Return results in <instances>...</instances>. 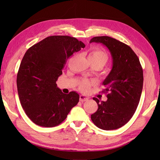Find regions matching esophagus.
I'll return each mask as SVG.
<instances>
[{"mask_svg":"<svg viewBox=\"0 0 160 160\" xmlns=\"http://www.w3.org/2000/svg\"><path fill=\"white\" fill-rule=\"evenodd\" d=\"M89 100V98L87 97L84 95H80V102H84V101H87Z\"/></svg>","mask_w":160,"mask_h":160,"instance_id":"34e87169","label":"esophagus"}]
</instances>
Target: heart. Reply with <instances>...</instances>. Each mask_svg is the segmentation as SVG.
<instances>
[{"instance_id":"heart-1","label":"heart","mask_w":160,"mask_h":160,"mask_svg":"<svg viewBox=\"0 0 160 160\" xmlns=\"http://www.w3.org/2000/svg\"><path fill=\"white\" fill-rule=\"evenodd\" d=\"M89 59L90 61H93V62H102L104 65V64L107 62L108 57L107 52H104V50L94 48L91 51L89 54ZM93 82H94L93 80L83 78V79L81 80L79 82L80 89L82 91H88L90 86L92 85Z\"/></svg>"}]
</instances>
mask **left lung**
I'll list each match as a JSON object with an SVG mask.
<instances>
[{
    "instance_id": "1",
    "label": "left lung",
    "mask_w": 160,
    "mask_h": 160,
    "mask_svg": "<svg viewBox=\"0 0 160 160\" xmlns=\"http://www.w3.org/2000/svg\"><path fill=\"white\" fill-rule=\"evenodd\" d=\"M91 42L102 43L111 52L113 67L103 81L107 101L93 99L98 106L91 115L94 124L103 130H114L131 120L140 102L143 88V70L130 47L109 36H96Z\"/></svg>"
}]
</instances>
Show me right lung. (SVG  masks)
Returning <instances> with one entry per match:
<instances>
[{"instance_id":"right-lung-1","label":"right lung","mask_w":160,"mask_h":160,"mask_svg":"<svg viewBox=\"0 0 160 160\" xmlns=\"http://www.w3.org/2000/svg\"><path fill=\"white\" fill-rule=\"evenodd\" d=\"M85 45L73 37L52 36L27 51L17 74L21 106L33 123L53 127L65 120L79 102L78 93L64 94L57 87L64 64Z\"/></svg>"}]
</instances>
